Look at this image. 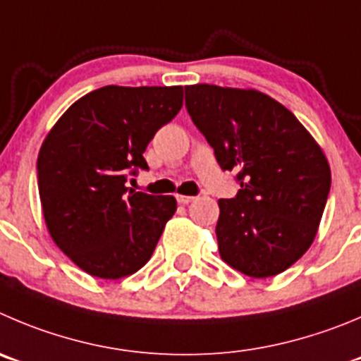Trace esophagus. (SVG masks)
Returning a JSON list of instances; mask_svg holds the SVG:
<instances>
[{"label": "esophagus", "mask_w": 361, "mask_h": 361, "mask_svg": "<svg viewBox=\"0 0 361 361\" xmlns=\"http://www.w3.org/2000/svg\"><path fill=\"white\" fill-rule=\"evenodd\" d=\"M176 200H178V203H180V204H188V203H192V201L196 200V197H194V196H183V194H176Z\"/></svg>", "instance_id": "1"}]
</instances>
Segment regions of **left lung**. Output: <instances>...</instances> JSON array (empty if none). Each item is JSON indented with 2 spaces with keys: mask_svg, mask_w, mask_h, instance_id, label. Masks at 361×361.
Returning a JSON list of instances; mask_svg holds the SVG:
<instances>
[{
  "mask_svg": "<svg viewBox=\"0 0 361 361\" xmlns=\"http://www.w3.org/2000/svg\"><path fill=\"white\" fill-rule=\"evenodd\" d=\"M192 121L240 190L219 200L221 258L249 278L287 271L312 245L331 187L324 151L298 117L255 89L185 87Z\"/></svg>",
  "mask_w": 361,
  "mask_h": 361,
  "instance_id": "1",
  "label": "left lung"
}]
</instances>
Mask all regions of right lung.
<instances>
[{"label": "right lung", "mask_w": 361, "mask_h": 361, "mask_svg": "<svg viewBox=\"0 0 361 361\" xmlns=\"http://www.w3.org/2000/svg\"><path fill=\"white\" fill-rule=\"evenodd\" d=\"M183 106V87L106 85L74 101L37 158L39 196L53 242L87 274L131 276L147 264L173 196L126 187L147 169L144 151Z\"/></svg>", "instance_id": "right-lung-1"}]
</instances>
